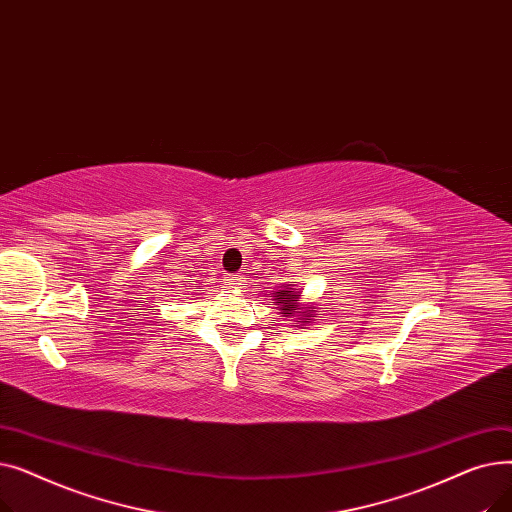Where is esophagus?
I'll list each match as a JSON object with an SVG mask.
<instances>
[{
    "mask_svg": "<svg viewBox=\"0 0 512 512\" xmlns=\"http://www.w3.org/2000/svg\"><path fill=\"white\" fill-rule=\"evenodd\" d=\"M228 284L238 286V284H240V278H238V276H228Z\"/></svg>",
    "mask_w": 512,
    "mask_h": 512,
    "instance_id": "obj_1",
    "label": "esophagus"
}]
</instances>
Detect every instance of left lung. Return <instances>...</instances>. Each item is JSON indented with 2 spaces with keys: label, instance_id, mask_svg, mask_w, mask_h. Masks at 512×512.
Masks as SVG:
<instances>
[{
  "label": "left lung",
  "instance_id": "left-lung-1",
  "mask_svg": "<svg viewBox=\"0 0 512 512\" xmlns=\"http://www.w3.org/2000/svg\"><path fill=\"white\" fill-rule=\"evenodd\" d=\"M276 297L282 301V307H280V309H282L284 317H290V315H294V313H301V315H305V317H311V313H307V311H311V307L305 309V311H299V305L294 303V299L301 297L299 288H288V290L276 292ZM278 299H276V301H278Z\"/></svg>",
  "mask_w": 512,
  "mask_h": 512
}]
</instances>
